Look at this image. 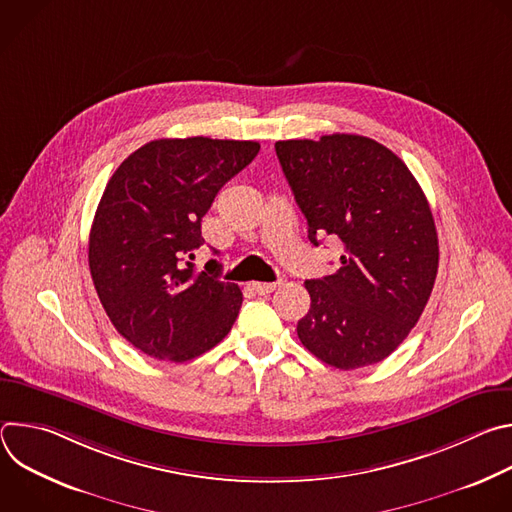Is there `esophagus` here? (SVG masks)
Wrapping results in <instances>:
<instances>
[{
  "label": "esophagus",
  "instance_id": "1",
  "mask_svg": "<svg viewBox=\"0 0 512 512\" xmlns=\"http://www.w3.org/2000/svg\"><path fill=\"white\" fill-rule=\"evenodd\" d=\"M277 287V283H251V289L259 296H267Z\"/></svg>",
  "mask_w": 512,
  "mask_h": 512
}]
</instances>
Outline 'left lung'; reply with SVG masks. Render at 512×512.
Here are the masks:
<instances>
[{"label":"left lung","instance_id":"8db88e82","mask_svg":"<svg viewBox=\"0 0 512 512\" xmlns=\"http://www.w3.org/2000/svg\"><path fill=\"white\" fill-rule=\"evenodd\" d=\"M275 154L310 243L328 235L344 249L336 273L306 281L302 344L340 371L381 362L417 324L440 263L421 186L401 158L362 135L277 141Z\"/></svg>","mask_w":512,"mask_h":512}]
</instances>
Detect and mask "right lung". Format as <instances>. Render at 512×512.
Here are the masks:
<instances>
[{
    "label": "right lung",
    "mask_w": 512,
    "mask_h": 512,
    "mask_svg": "<svg viewBox=\"0 0 512 512\" xmlns=\"http://www.w3.org/2000/svg\"><path fill=\"white\" fill-rule=\"evenodd\" d=\"M261 145L235 139H154L111 176L89 237L97 296L117 332L158 360L186 362L233 328L243 294L218 279L210 259L196 271L202 216L253 162ZM216 253V251H214Z\"/></svg>",
    "instance_id": "obj_1"
}]
</instances>
